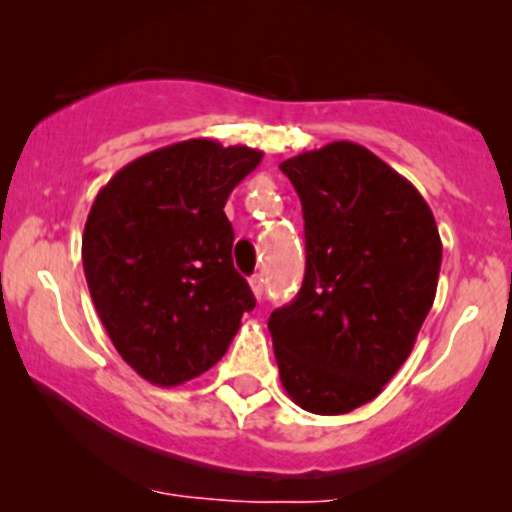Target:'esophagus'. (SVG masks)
<instances>
[{"mask_svg": "<svg viewBox=\"0 0 512 512\" xmlns=\"http://www.w3.org/2000/svg\"><path fill=\"white\" fill-rule=\"evenodd\" d=\"M250 289H252V293H255L257 301H260V298L264 296V279H262V274L252 276V279H250Z\"/></svg>", "mask_w": 512, "mask_h": 512, "instance_id": "obj_1", "label": "esophagus"}]
</instances>
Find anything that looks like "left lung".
Returning <instances> with one entry per match:
<instances>
[{"label":"left lung","instance_id":"left-lung-1","mask_svg":"<svg viewBox=\"0 0 512 512\" xmlns=\"http://www.w3.org/2000/svg\"><path fill=\"white\" fill-rule=\"evenodd\" d=\"M305 221V276L269 317L276 366L298 407L334 416L383 392L438 289L436 219L407 178L354 142L281 163Z\"/></svg>","mask_w":512,"mask_h":512}]
</instances>
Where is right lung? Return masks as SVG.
Listing matches in <instances>:
<instances>
[{
  "label": "right lung",
  "mask_w": 512,
  "mask_h": 512,
  "mask_svg": "<svg viewBox=\"0 0 512 512\" xmlns=\"http://www.w3.org/2000/svg\"><path fill=\"white\" fill-rule=\"evenodd\" d=\"M260 161L250 146L187 139L117 170L88 211L81 260L93 305L151 385L207 373L255 308L223 207Z\"/></svg>",
  "instance_id": "obj_1"
}]
</instances>
